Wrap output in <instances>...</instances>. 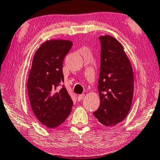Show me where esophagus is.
Instances as JSON below:
<instances>
[{
    "label": "esophagus",
    "instance_id": "obj_1",
    "mask_svg": "<svg viewBox=\"0 0 160 160\" xmlns=\"http://www.w3.org/2000/svg\"><path fill=\"white\" fill-rule=\"evenodd\" d=\"M84 96H85L84 94L79 95V96H78V100H82L83 98H84Z\"/></svg>",
    "mask_w": 160,
    "mask_h": 160
}]
</instances>
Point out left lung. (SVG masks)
<instances>
[{
  "instance_id": "8db88e82",
  "label": "left lung",
  "mask_w": 160,
  "mask_h": 160,
  "mask_svg": "<svg viewBox=\"0 0 160 160\" xmlns=\"http://www.w3.org/2000/svg\"><path fill=\"white\" fill-rule=\"evenodd\" d=\"M101 43L98 80L100 105L93 115L105 127L122 122L130 111L134 77L129 59L121 43L110 35L99 37Z\"/></svg>"
}]
</instances>
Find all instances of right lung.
Returning <instances> with one entry per match:
<instances>
[{"mask_svg":"<svg viewBox=\"0 0 160 160\" xmlns=\"http://www.w3.org/2000/svg\"><path fill=\"white\" fill-rule=\"evenodd\" d=\"M72 46L63 39L45 41L36 50L27 80V90L32 111L42 124L52 128L69 115L73 101L63 86L62 63Z\"/></svg>","mask_w":160,"mask_h":160,"instance_id":"1","label":"right lung"}]
</instances>
